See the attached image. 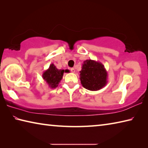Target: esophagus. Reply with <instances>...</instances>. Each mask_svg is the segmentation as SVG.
Here are the masks:
<instances>
[{"label":"esophagus","instance_id":"34e87169","mask_svg":"<svg viewBox=\"0 0 148 148\" xmlns=\"http://www.w3.org/2000/svg\"><path fill=\"white\" fill-rule=\"evenodd\" d=\"M71 71L72 72H73V73H74V72H75V69L74 68H71Z\"/></svg>","mask_w":148,"mask_h":148}]
</instances>
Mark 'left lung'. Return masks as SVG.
Here are the masks:
<instances>
[{"label": "left lung", "instance_id": "left-lung-1", "mask_svg": "<svg viewBox=\"0 0 148 148\" xmlns=\"http://www.w3.org/2000/svg\"><path fill=\"white\" fill-rule=\"evenodd\" d=\"M79 79L84 88L89 91H98L108 83V73L101 62L87 59L84 62Z\"/></svg>", "mask_w": 148, "mask_h": 148}]
</instances>
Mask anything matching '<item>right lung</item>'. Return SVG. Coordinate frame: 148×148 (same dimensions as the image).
Masks as SVG:
<instances>
[{"instance_id":"1","label":"right lung","mask_w":148,"mask_h":148,"mask_svg":"<svg viewBox=\"0 0 148 148\" xmlns=\"http://www.w3.org/2000/svg\"><path fill=\"white\" fill-rule=\"evenodd\" d=\"M64 72V70L57 69L54 64L52 63L49 65L48 69L43 72L42 78L48 85L49 88L55 89L58 86L59 84L62 79ZM65 72H66V71H65Z\"/></svg>"}]
</instances>
